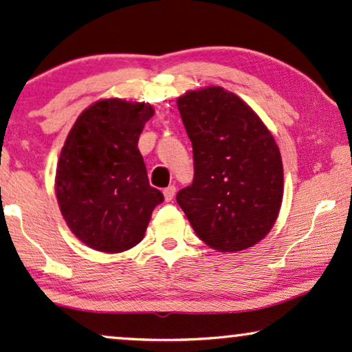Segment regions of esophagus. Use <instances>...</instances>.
Wrapping results in <instances>:
<instances>
[{
    "label": "esophagus",
    "mask_w": 352,
    "mask_h": 352,
    "mask_svg": "<svg viewBox=\"0 0 352 352\" xmlns=\"http://www.w3.org/2000/svg\"><path fill=\"white\" fill-rule=\"evenodd\" d=\"M164 197H166V201H172L174 199V196H175V192H177V188L174 186V185H170V186H167V188H164Z\"/></svg>",
    "instance_id": "34e87169"
}]
</instances>
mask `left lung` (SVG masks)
Here are the masks:
<instances>
[{
  "label": "left lung",
  "mask_w": 352,
  "mask_h": 352,
  "mask_svg": "<svg viewBox=\"0 0 352 352\" xmlns=\"http://www.w3.org/2000/svg\"><path fill=\"white\" fill-rule=\"evenodd\" d=\"M177 107L195 160V178L177 192L178 206L212 249H249L271 231L282 204L284 169L274 137L223 87L186 92Z\"/></svg>",
  "instance_id": "left-lung-1"
}]
</instances>
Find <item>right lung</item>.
I'll return each instance as SVG.
<instances>
[{"mask_svg":"<svg viewBox=\"0 0 352 352\" xmlns=\"http://www.w3.org/2000/svg\"><path fill=\"white\" fill-rule=\"evenodd\" d=\"M151 105L105 98L78 116L60 151L56 195L68 228L94 250L120 254L145 236L164 201L150 186L138 137Z\"/></svg>","mask_w":352,"mask_h":352,"instance_id":"right-lung-1","label":"right lung"}]
</instances>
